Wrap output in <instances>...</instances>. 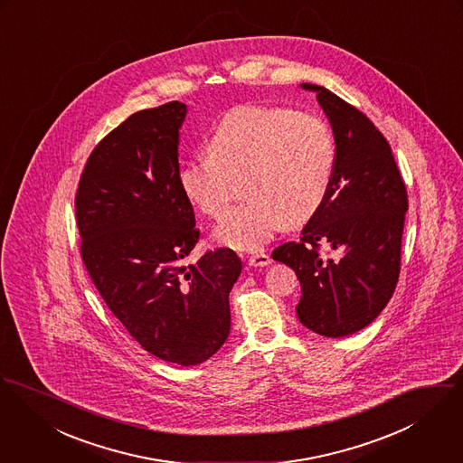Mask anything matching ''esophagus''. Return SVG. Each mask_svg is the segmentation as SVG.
Segmentation results:
<instances>
[{
    "mask_svg": "<svg viewBox=\"0 0 463 463\" xmlns=\"http://www.w3.org/2000/svg\"><path fill=\"white\" fill-rule=\"evenodd\" d=\"M249 264L254 266V268H264V266H269L271 264V257L264 252H257L254 256H250L249 259Z\"/></svg>",
    "mask_w": 463,
    "mask_h": 463,
    "instance_id": "esophagus-1",
    "label": "esophagus"
}]
</instances>
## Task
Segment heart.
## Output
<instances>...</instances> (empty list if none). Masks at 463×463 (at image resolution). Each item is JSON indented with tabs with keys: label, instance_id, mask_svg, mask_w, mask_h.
Masks as SVG:
<instances>
[{
	"label": "heart",
	"instance_id": "obj_1",
	"mask_svg": "<svg viewBox=\"0 0 463 463\" xmlns=\"http://www.w3.org/2000/svg\"><path fill=\"white\" fill-rule=\"evenodd\" d=\"M209 155L183 163L179 186L207 216H220L245 177L249 199L231 207L214 238L256 250L284 223L302 225L323 206L332 186L337 147L330 126L291 108L245 104L231 109L207 138Z\"/></svg>",
	"mask_w": 463,
	"mask_h": 463
}]
</instances>
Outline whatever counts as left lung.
I'll list each match as a JSON object with an SVG mask.
<instances>
[{
    "label": "left lung",
    "instance_id": "obj_1",
    "mask_svg": "<svg viewBox=\"0 0 463 463\" xmlns=\"http://www.w3.org/2000/svg\"><path fill=\"white\" fill-rule=\"evenodd\" d=\"M300 87L316 94L330 122L335 174L300 241L277 247L271 257L293 268L300 280V323L325 337H346L374 321L394 293L407 188L391 146L362 111L325 87ZM319 244L340 257H319Z\"/></svg>",
    "mask_w": 463,
    "mask_h": 463
}]
</instances>
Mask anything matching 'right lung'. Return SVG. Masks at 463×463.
<instances>
[{
	"label": "right lung",
	"instance_id": "obj_1",
	"mask_svg": "<svg viewBox=\"0 0 463 463\" xmlns=\"http://www.w3.org/2000/svg\"><path fill=\"white\" fill-rule=\"evenodd\" d=\"M179 101L128 117L92 151L76 194L81 257L106 306L151 355L177 365L213 357L231 332V249L183 264L199 231L179 186Z\"/></svg>",
	"mask_w": 463,
	"mask_h": 463
}]
</instances>
